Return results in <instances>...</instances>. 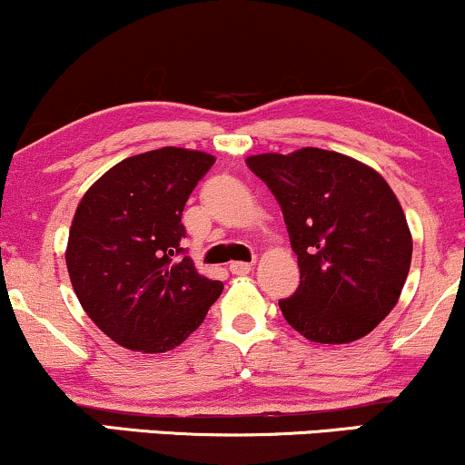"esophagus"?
<instances>
[{"instance_id": "34e87169", "label": "esophagus", "mask_w": 465, "mask_h": 465, "mask_svg": "<svg viewBox=\"0 0 465 465\" xmlns=\"http://www.w3.org/2000/svg\"><path fill=\"white\" fill-rule=\"evenodd\" d=\"M251 269H253V264H249V262H232V264H229V271H232L233 275H247V273H251Z\"/></svg>"}]
</instances>
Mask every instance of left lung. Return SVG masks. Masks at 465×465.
<instances>
[{
	"instance_id": "left-lung-1",
	"label": "left lung",
	"mask_w": 465,
	"mask_h": 465,
	"mask_svg": "<svg viewBox=\"0 0 465 465\" xmlns=\"http://www.w3.org/2000/svg\"><path fill=\"white\" fill-rule=\"evenodd\" d=\"M247 165L273 192L300 264V288L280 302L291 328L314 343H351L393 311L413 238L381 173L323 148L262 153Z\"/></svg>"
}]
</instances>
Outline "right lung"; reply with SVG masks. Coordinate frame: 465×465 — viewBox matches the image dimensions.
Here are the masks:
<instances>
[{
    "label": "right lung",
    "instance_id": "obj_1",
    "mask_svg": "<svg viewBox=\"0 0 465 465\" xmlns=\"http://www.w3.org/2000/svg\"><path fill=\"white\" fill-rule=\"evenodd\" d=\"M214 154L163 146L106 170L80 199L65 262L80 306L122 348L174 350L203 323L223 282L201 275L181 214Z\"/></svg>",
    "mask_w": 465,
    "mask_h": 465
}]
</instances>
